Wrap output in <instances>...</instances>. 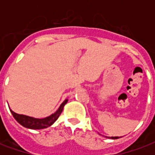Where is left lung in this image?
<instances>
[{
    "label": "left lung",
    "instance_id": "8db88e82",
    "mask_svg": "<svg viewBox=\"0 0 155 155\" xmlns=\"http://www.w3.org/2000/svg\"><path fill=\"white\" fill-rule=\"evenodd\" d=\"M107 138H111V139H117V138H119V137H106Z\"/></svg>",
    "mask_w": 155,
    "mask_h": 155
}]
</instances>
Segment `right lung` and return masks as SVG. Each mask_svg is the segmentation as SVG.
Returning a JSON list of instances; mask_svg holds the SVG:
<instances>
[{"label":"right lung","instance_id":"1","mask_svg":"<svg viewBox=\"0 0 155 155\" xmlns=\"http://www.w3.org/2000/svg\"><path fill=\"white\" fill-rule=\"evenodd\" d=\"M68 99H66L63 103L61 104V105L59 106V108L55 113H52L49 117L44 118L32 117H29V116L14 113L10 108H9V110H10L12 115L13 116L14 119L24 127L30 129V130H42V129H46V128L49 127L55 122V120L58 119L62 113L64 105L68 103Z\"/></svg>","mask_w":155,"mask_h":155}]
</instances>
